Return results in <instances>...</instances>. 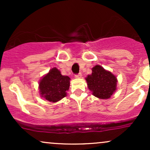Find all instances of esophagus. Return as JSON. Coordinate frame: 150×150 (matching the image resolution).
I'll return each instance as SVG.
<instances>
[{
	"label": "esophagus",
	"mask_w": 150,
	"mask_h": 150,
	"mask_svg": "<svg viewBox=\"0 0 150 150\" xmlns=\"http://www.w3.org/2000/svg\"><path fill=\"white\" fill-rule=\"evenodd\" d=\"M75 78H80V77H82V74L81 73L77 74V75H75Z\"/></svg>",
	"instance_id": "esophagus-1"
}]
</instances>
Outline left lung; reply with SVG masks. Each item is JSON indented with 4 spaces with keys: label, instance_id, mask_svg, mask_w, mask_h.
<instances>
[{
    "label": "left lung",
    "instance_id": "left-lung-1",
    "mask_svg": "<svg viewBox=\"0 0 150 150\" xmlns=\"http://www.w3.org/2000/svg\"><path fill=\"white\" fill-rule=\"evenodd\" d=\"M92 73L86 77L87 86L94 97L99 99H108L116 90V77L100 65L92 68Z\"/></svg>",
    "mask_w": 150,
    "mask_h": 150
}]
</instances>
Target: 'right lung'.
<instances>
[{"label": "right lung", "mask_w": 150, "mask_h": 150, "mask_svg": "<svg viewBox=\"0 0 150 150\" xmlns=\"http://www.w3.org/2000/svg\"><path fill=\"white\" fill-rule=\"evenodd\" d=\"M70 78L62 75L59 70L53 68L41 79L39 84L40 95L46 100L57 102L66 96Z\"/></svg>", "instance_id": "right-lung-1"}]
</instances>
